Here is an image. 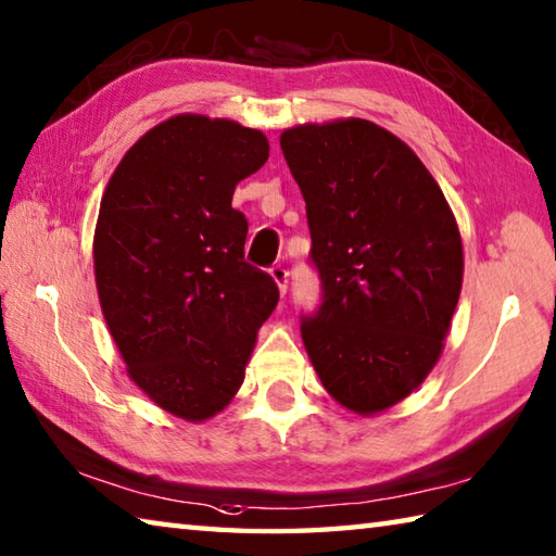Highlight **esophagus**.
Here are the masks:
<instances>
[{"instance_id":"34e87169","label":"esophagus","mask_w":556,"mask_h":556,"mask_svg":"<svg viewBox=\"0 0 556 556\" xmlns=\"http://www.w3.org/2000/svg\"><path fill=\"white\" fill-rule=\"evenodd\" d=\"M271 279H275V285L279 287V294H287V287H289V271L285 265H275L269 269Z\"/></svg>"}]
</instances>
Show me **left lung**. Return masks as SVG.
I'll return each mask as SVG.
<instances>
[{"label":"left lung","mask_w":556,"mask_h":556,"mask_svg":"<svg viewBox=\"0 0 556 556\" xmlns=\"http://www.w3.org/2000/svg\"><path fill=\"white\" fill-rule=\"evenodd\" d=\"M306 201L323 301L301 338L323 387L357 416L410 396L445 348L464 252L445 194L420 157L367 118L279 136Z\"/></svg>","instance_id":"obj_1"}]
</instances>
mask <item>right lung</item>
Listing matches in <instances>:
<instances>
[{
	"label": "right lung",
	"mask_w": 556,
	"mask_h": 556,
	"mask_svg": "<svg viewBox=\"0 0 556 556\" xmlns=\"http://www.w3.org/2000/svg\"><path fill=\"white\" fill-rule=\"evenodd\" d=\"M269 140L230 118L177 114L140 136L104 189L94 279L128 377L173 416L201 422L236 396L257 330L279 301L245 262L240 179Z\"/></svg>",
	"instance_id": "add662e5"
}]
</instances>
